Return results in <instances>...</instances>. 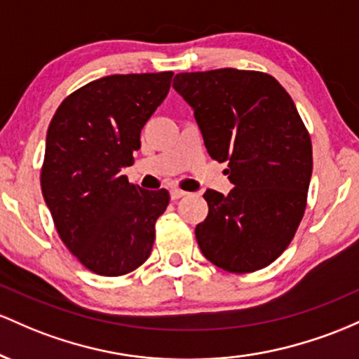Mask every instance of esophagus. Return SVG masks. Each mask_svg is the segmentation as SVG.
<instances>
[{"instance_id":"34e87169","label":"esophagus","mask_w":359,"mask_h":359,"mask_svg":"<svg viewBox=\"0 0 359 359\" xmlns=\"http://www.w3.org/2000/svg\"><path fill=\"white\" fill-rule=\"evenodd\" d=\"M169 195H171V200H180L183 198V196H187V191L180 190V188H172V190L169 191Z\"/></svg>"}]
</instances>
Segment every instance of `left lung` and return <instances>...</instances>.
Instances as JSON below:
<instances>
[{"instance_id":"1","label":"left lung","mask_w":359,"mask_h":359,"mask_svg":"<svg viewBox=\"0 0 359 359\" xmlns=\"http://www.w3.org/2000/svg\"><path fill=\"white\" fill-rule=\"evenodd\" d=\"M172 88L193 108L210 158L227 163V196L207 190L196 225L201 252L231 273L271 264L292 243L307 205L312 142L273 76L225 67L180 72Z\"/></svg>"}]
</instances>
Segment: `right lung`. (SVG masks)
I'll return each instance as SVG.
<instances>
[{
	"label": "right lung",
	"instance_id": "right-lung-1",
	"mask_svg": "<svg viewBox=\"0 0 359 359\" xmlns=\"http://www.w3.org/2000/svg\"><path fill=\"white\" fill-rule=\"evenodd\" d=\"M172 72L111 74L67 96L50 120L42 195L59 237L102 276L134 271L152 251L169 193L128 183L140 130L163 103Z\"/></svg>",
	"mask_w": 359,
	"mask_h": 359
}]
</instances>
